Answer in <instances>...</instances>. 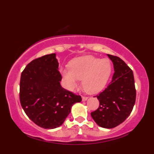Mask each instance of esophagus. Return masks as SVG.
Returning a JSON list of instances; mask_svg holds the SVG:
<instances>
[{
	"mask_svg": "<svg viewBox=\"0 0 154 154\" xmlns=\"http://www.w3.org/2000/svg\"><path fill=\"white\" fill-rule=\"evenodd\" d=\"M87 99H88V97L82 96V100H83V101H86Z\"/></svg>",
	"mask_w": 154,
	"mask_h": 154,
	"instance_id": "esophagus-1",
	"label": "esophagus"
}]
</instances>
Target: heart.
<instances>
[{"label": "heart", "mask_w": 154, "mask_h": 154, "mask_svg": "<svg viewBox=\"0 0 154 154\" xmlns=\"http://www.w3.org/2000/svg\"><path fill=\"white\" fill-rule=\"evenodd\" d=\"M69 67V69H61L67 89L73 91L77 87L79 79H82L83 89L91 94L97 93L104 89L112 72L109 60H101L92 55L74 59Z\"/></svg>", "instance_id": "b5f03b06"}]
</instances>
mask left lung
I'll return each mask as SVG.
<instances>
[{
  "label": "left lung",
  "instance_id": "8db88e82",
  "mask_svg": "<svg viewBox=\"0 0 154 154\" xmlns=\"http://www.w3.org/2000/svg\"><path fill=\"white\" fill-rule=\"evenodd\" d=\"M112 61L114 73L112 81L98 94L99 107L91 113L98 125L112 128L122 123L131 113L136 92L133 71L122 60L108 54Z\"/></svg>",
  "mask_w": 154,
  "mask_h": 154
}]
</instances>
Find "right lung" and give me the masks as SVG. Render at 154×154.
I'll list each match as a JSON object with an SVG mask.
<instances>
[{
    "mask_svg": "<svg viewBox=\"0 0 154 154\" xmlns=\"http://www.w3.org/2000/svg\"><path fill=\"white\" fill-rule=\"evenodd\" d=\"M55 54L45 55L29 63L22 71L20 100L32 121L45 129L61 126L79 95L63 89Z\"/></svg>",
    "mask_w": 154,
    "mask_h": 154,
    "instance_id": "1",
    "label": "right lung"
}]
</instances>
